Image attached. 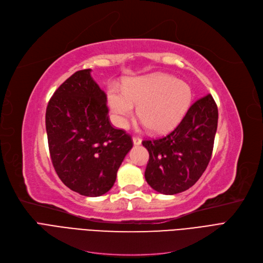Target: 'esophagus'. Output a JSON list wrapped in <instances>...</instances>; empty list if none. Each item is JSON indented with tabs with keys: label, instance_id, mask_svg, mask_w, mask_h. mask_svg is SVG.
<instances>
[{
	"label": "esophagus",
	"instance_id": "esophagus-1",
	"mask_svg": "<svg viewBox=\"0 0 263 263\" xmlns=\"http://www.w3.org/2000/svg\"><path fill=\"white\" fill-rule=\"evenodd\" d=\"M133 142L135 146H139V144L141 143V139L139 137H133Z\"/></svg>",
	"mask_w": 263,
	"mask_h": 263
}]
</instances>
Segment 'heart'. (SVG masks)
Listing matches in <instances>:
<instances>
[{"label": "heart", "mask_w": 263, "mask_h": 263, "mask_svg": "<svg viewBox=\"0 0 263 263\" xmlns=\"http://www.w3.org/2000/svg\"><path fill=\"white\" fill-rule=\"evenodd\" d=\"M190 86L168 74H153L132 79L124 89L111 85L107 89V103L114 124L127 126L135 106L142 125L156 134L167 133L183 120L192 104Z\"/></svg>", "instance_id": "1"}]
</instances>
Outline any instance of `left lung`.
I'll return each mask as SVG.
<instances>
[{"instance_id":"1","label":"left lung","mask_w":263,"mask_h":263,"mask_svg":"<svg viewBox=\"0 0 263 263\" xmlns=\"http://www.w3.org/2000/svg\"><path fill=\"white\" fill-rule=\"evenodd\" d=\"M218 119V106L208 95L189 107L173 132L142 141L149 151L144 177L156 192L175 195L196 184L210 162Z\"/></svg>"}]
</instances>
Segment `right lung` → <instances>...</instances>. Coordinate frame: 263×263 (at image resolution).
Here are the masks:
<instances>
[{"label":"right lung","mask_w":263,"mask_h":263,"mask_svg":"<svg viewBox=\"0 0 263 263\" xmlns=\"http://www.w3.org/2000/svg\"><path fill=\"white\" fill-rule=\"evenodd\" d=\"M90 71H76L57 89L45 112V128L60 179L73 192L99 197L113 187L133 140L111 125L106 95Z\"/></svg>","instance_id":"obj_1"}]
</instances>
